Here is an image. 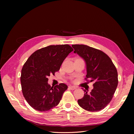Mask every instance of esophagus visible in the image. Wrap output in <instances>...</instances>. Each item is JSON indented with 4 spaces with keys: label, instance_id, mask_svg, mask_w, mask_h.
<instances>
[{
    "label": "esophagus",
    "instance_id": "obj_1",
    "mask_svg": "<svg viewBox=\"0 0 134 134\" xmlns=\"http://www.w3.org/2000/svg\"><path fill=\"white\" fill-rule=\"evenodd\" d=\"M69 88L71 90H74L76 89V87L74 86H69Z\"/></svg>",
    "mask_w": 134,
    "mask_h": 134
}]
</instances>
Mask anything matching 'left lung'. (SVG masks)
Returning <instances> with one entry per match:
<instances>
[{"instance_id": "8db88e82", "label": "left lung", "mask_w": 134, "mask_h": 134, "mask_svg": "<svg viewBox=\"0 0 134 134\" xmlns=\"http://www.w3.org/2000/svg\"><path fill=\"white\" fill-rule=\"evenodd\" d=\"M72 47L75 53L86 61L87 74L85 80L94 82L90 93L84 90V97L78 100V104L88 111H99L111 102L118 85L116 66L102 51L84 44H72Z\"/></svg>"}]
</instances>
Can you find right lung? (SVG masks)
<instances>
[{"label": "right lung", "mask_w": 134, "mask_h": 134, "mask_svg": "<svg viewBox=\"0 0 134 134\" xmlns=\"http://www.w3.org/2000/svg\"><path fill=\"white\" fill-rule=\"evenodd\" d=\"M72 51L67 44L50 45L34 52L23 65L21 76L22 93L34 109L47 111L59 103L68 86L60 83L51 87L48 77L60 70L63 61Z\"/></svg>", "instance_id": "right-lung-1"}]
</instances>
